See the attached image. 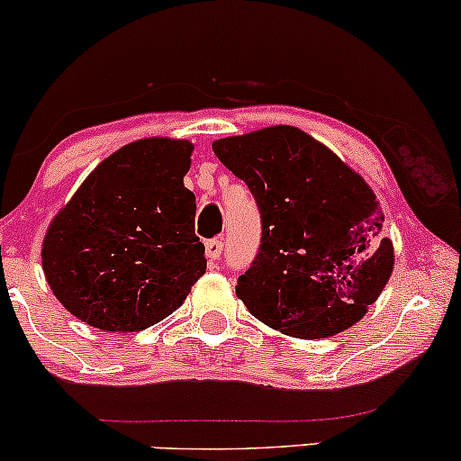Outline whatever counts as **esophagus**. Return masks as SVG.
<instances>
[{
    "mask_svg": "<svg viewBox=\"0 0 461 461\" xmlns=\"http://www.w3.org/2000/svg\"><path fill=\"white\" fill-rule=\"evenodd\" d=\"M221 253H223V240H219V238H212V240L205 242V258H208L210 262L219 260Z\"/></svg>",
    "mask_w": 461,
    "mask_h": 461,
    "instance_id": "34e87169",
    "label": "esophagus"
}]
</instances>
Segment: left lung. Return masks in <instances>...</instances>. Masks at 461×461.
Segmentation results:
<instances>
[{"label":"left lung","instance_id":"left-lung-1","mask_svg":"<svg viewBox=\"0 0 461 461\" xmlns=\"http://www.w3.org/2000/svg\"><path fill=\"white\" fill-rule=\"evenodd\" d=\"M212 149L262 216L260 251L238 277V299L285 336L316 340L356 325L394 268L373 188L293 125L214 140Z\"/></svg>","mask_w":461,"mask_h":461}]
</instances>
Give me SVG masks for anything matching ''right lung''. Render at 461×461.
Returning a JSON list of instances; mask_svg holds the SVG:
<instances>
[{"mask_svg":"<svg viewBox=\"0 0 461 461\" xmlns=\"http://www.w3.org/2000/svg\"><path fill=\"white\" fill-rule=\"evenodd\" d=\"M193 142L142 139L108 156L54 216L41 249L51 293L104 331H140L173 314L205 273Z\"/></svg>","mask_w":461,"mask_h":461,"instance_id":"obj_1","label":"right lung"}]
</instances>
